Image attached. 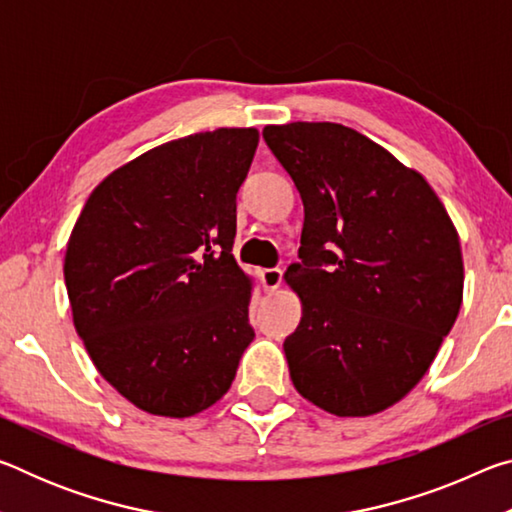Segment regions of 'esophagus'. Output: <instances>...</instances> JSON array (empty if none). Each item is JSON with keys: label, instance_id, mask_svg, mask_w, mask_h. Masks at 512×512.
<instances>
[{"label": "esophagus", "instance_id": "esophagus-1", "mask_svg": "<svg viewBox=\"0 0 512 512\" xmlns=\"http://www.w3.org/2000/svg\"><path fill=\"white\" fill-rule=\"evenodd\" d=\"M262 282L266 291H275L282 284V271L280 268H264Z\"/></svg>", "mask_w": 512, "mask_h": 512}]
</instances>
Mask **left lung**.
Here are the masks:
<instances>
[{
    "label": "left lung",
    "instance_id": "8db88e82",
    "mask_svg": "<svg viewBox=\"0 0 512 512\" xmlns=\"http://www.w3.org/2000/svg\"><path fill=\"white\" fill-rule=\"evenodd\" d=\"M305 205L284 341L296 391L339 418L388 409L436 359L463 302L452 219L418 171L332 121L266 126Z\"/></svg>",
    "mask_w": 512,
    "mask_h": 512
}]
</instances>
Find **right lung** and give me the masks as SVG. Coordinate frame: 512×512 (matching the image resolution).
Listing matches in <instances>:
<instances>
[{
    "mask_svg": "<svg viewBox=\"0 0 512 512\" xmlns=\"http://www.w3.org/2000/svg\"><path fill=\"white\" fill-rule=\"evenodd\" d=\"M255 128L180 137L112 171L65 255L74 327L137 409L189 418L219 402L255 339L250 277L232 257Z\"/></svg>",
    "mask_w": 512,
    "mask_h": 512,
    "instance_id": "right-lung-1",
    "label": "right lung"
}]
</instances>
